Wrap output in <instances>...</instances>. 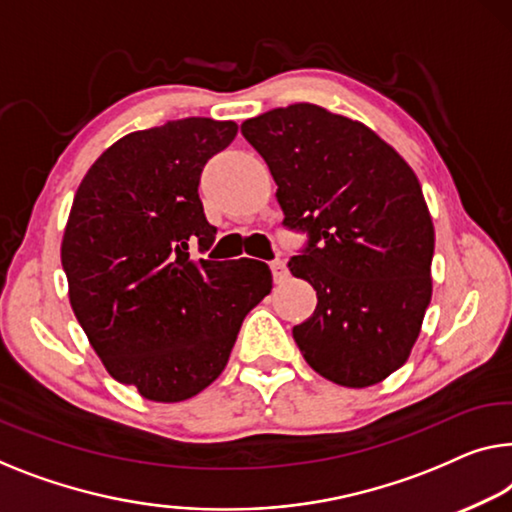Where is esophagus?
I'll list each match as a JSON object with an SVG mask.
<instances>
[{
    "mask_svg": "<svg viewBox=\"0 0 512 512\" xmlns=\"http://www.w3.org/2000/svg\"><path fill=\"white\" fill-rule=\"evenodd\" d=\"M271 273H273V280L278 282H285L289 278V271H287V264L282 262V259H276V262H271Z\"/></svg>",
    "mask_w": 512,
    "mask_h": 512,
    "instance_id": "1",
    "label": "esophagus"
}]
</instances>
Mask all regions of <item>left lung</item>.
<instances>
[{
  "label": "left lung",
  "instance_id": "8db88e82",
  "mask_svg": "<svg viewBox=\"0 0 512 512\" xmlns=\"http://www.w3.org/2000/svg\"><path fill=\"white\" fill-rule=\"evenodd\" d=\"M241 133L269 165L282 223L308 232L287 264L317 289L292 331L303 358L333 384H379L407 363L432 299L434 225L414 170L372 128L312 103Z\"/></svg>",
  "mask_w": 512,
  "mask_h": 512
}]
</instances>
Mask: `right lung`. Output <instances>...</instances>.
Wrapping results in <instances>:
<instances>
[{
    "label": "right lung",
    "instance_id": "right-lung-1",
    "mask_svg": "<svg viewBox=\"0 0 512 512\" xmlns=\"http://www.w3.org/2000/svg\"><path fill=\"white\" fill-rule=\"evenodd\" d=\"M234 121L188 117L128 133L75 193L61 239L68 301L105 370L142 398L181 402L230 361L243 317L271 292L257 259H195L216 227L197 195Z\"/></svg>",
    "mask_w": 512,
    "mask_h": 512
}]
</instances>
